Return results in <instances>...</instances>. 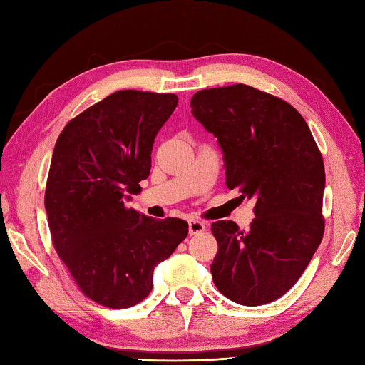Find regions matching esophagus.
I'll use <instances>...</instances> for the list:
<instances>
[{
    "label": "esophagus",
    "instance_id": "1",
    "mask_svg": "<svg viewBox=\"0 0 365 365\" xmlns=\"http://www.w3.org/2000/svg\"><path fill=\"white\" fill-rule=\"evenodd\" d=\"M206 230V223H202V221L198 220H190L189 221V234L190 235H198L201 232Z\"/></svg>",
    "mask_w": 365,
    "mask_h": 365
}]
</instances>
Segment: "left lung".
<instances>
[{"mask_svg":"<svg viewBox=\"0 0 365 365\" xmlns=\"http://www.w3.org/2000/svg\"><path fill=\"white\" fill-rule=\"evenodd\" d=\"M190 106L223 150L227 189L255 200L247 230L230 220L212 223L213 283L235 304H269L299 280L322 242V155L294 106L252 86L209 88Z\"/></svg>","mask_w":365,"mask_h":365,"instance_id":"1","label":"left lung"}]
</instances>
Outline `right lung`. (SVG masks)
Listing matches in <instances>:
<instances>
[{"instance_id":"add662e5","label":"right lung","mask_w":365,"mask_h":365,"mask_svg":"<svg viewBox=\"0 0 365 365\" xmlns=\"http://www.w3.org/2000/svg\"><path fill=\"white\" fill-rule=\"evenodd\" d=\"M175 94L115 91L66 123L44 193L56 251L80 291L108 308H130L153 288L156 264L187 237V221L128 209L152 167L158 131Z\"/></svg>"}]
</instances>
